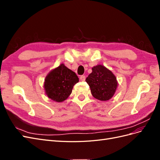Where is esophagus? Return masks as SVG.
<instances>
[{"instance_id": "esophagus-1", "label": "esophagus", "mask_w": 160, "mask_h": 160, "mask_svg": "<svg viewBox=\"0 0 160 160\" xmlns=\"http://www.w3.org/2000/svg\"><path fill=\"white\" fill-rule=\"evenodd\" d=\"M85 79H86V77H85V75H81L80 77V80L82 81H84L85 80Z\"/></svg>"}]
</instances>
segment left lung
<instances>
[{
    "instance_id": "1",
    "label": "left lung",
    "mask_w": 160,
    "mask_h": 160,
    "mask_svg": "<svg viewBox=\"0 0 160 160\" xmlns=\"http://www.w3.org/2000/svg\"><path fill=\"white\" fill-rule=\"evenodd\" d=\"M85 81L90 87L92 95L100 101L110 99L118 86L116 77L112 72L101 65L92 68V72Z\"/></svg>"
}]
</instances>
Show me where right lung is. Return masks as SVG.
Returning <instances> with one entry per match:
<instances>
[{
  "mask_svg": "<svg viewBox=\"0 0 160 160\" xmlns=\"http://www.w3.org/2000/svg\"><path fill=\"white\" fill-rule=\"evenodd\" d=\"M78 82L75 72L61 64L46 77L44 84L46 94L50 99L61 102L68 98L72 87Z\"/></svg>",
  "mask_w": 160,
  "mask_h": 160,
  "instance_id": "right-lung-1",
  "label": "right lung"
}]
</instances>
